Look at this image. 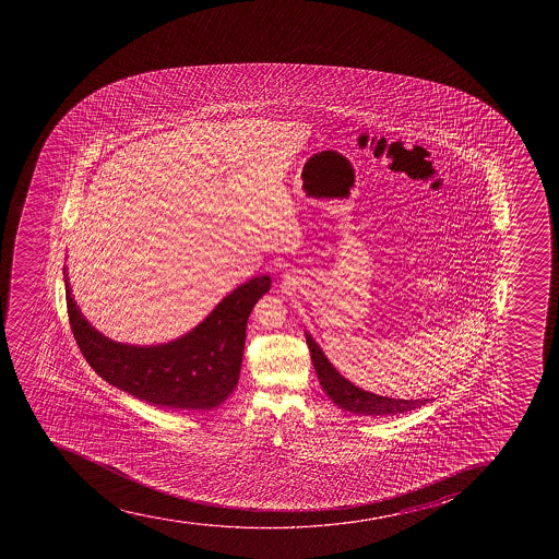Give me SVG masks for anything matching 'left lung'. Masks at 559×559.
<instances>
[{
	"label": "left lung",
	"mask_w": 559,
	"mask_h": 559,
	"mask_svg": "<svg viewBox=\"0 0 559 559\" xmlns=\"http://www.w3.org/2000/svg\"><path fill=\"white\" fill-rule=\"evenodd\" d=\"M306 343L310 348L311 362L316 366L317 376L321 386L328 393V397L337 404L338 408L357 415H395L420 408L428 403V399H392L366 392L362 388L355 386L354 382L344 379L332 362L326 359L321 346L313 341L310 333L306 332Z\"/></svg>",
	"instance_id": "1"
}]
</instances>
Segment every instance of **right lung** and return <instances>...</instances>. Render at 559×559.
Instances as JSON below:
<instances>
[{
	"instance_id": "add662e5",
	"label": "right lung",
	"mask_w": 559,
	"mask_h": 559,
	"mask_svg": "<svg viewBox=\"0 0 559 559\" xmlns=\"http://www.w3.org/2000/svg\"><path fill=\"white\" fill-rule=\"evenodd\" d=\"M63 276L71 330L91 368L112 386L171 409H211L231 395L240 376L249 313L271 288L270 276H254L177 341L133 346L96 332L78 310L67 273Z\"/></svg>"
}]
</instances>
